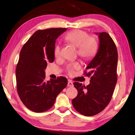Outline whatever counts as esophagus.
Segmentation results:
<instances>
[{"label":"esophagus","instance_id":"1","mask_svg":"<svg viewBox=\"0 0 135 135\" xmlns=\"http://www.w3.org/2000/svg\"><path fill=\"white\" fill-rule=\"evenodd\" d=\"M68 87H73V86H74V84H73V83L70 80H68Z\"/></svg>","mask_w":135,"mask_h":135}]
</instances>
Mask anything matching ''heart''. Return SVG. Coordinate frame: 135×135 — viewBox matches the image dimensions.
<instances>
[{"mask_svg": "<svg viewBox=\"0 0 135 135\" xmlns=\"http://www.w3.org/2000/svg\"><path fill=\"white\" fill-rule=\"evenodd\" d=\"M66 41L77 47V54L82 58L89 60L92 59L98 50L99 41L96 35H88L85 31L73 30L68 33L65 37ZM60 45L57 44L54 49V56L57 59L61 57ZM78 62H72L68 64L66 70L68 74L72 75L74 71L80 69Z\"/></svg>", "mask_w": 135, "mask_h": 135, "instance_id": "obj_1", "label": "heart"}]
</instances>
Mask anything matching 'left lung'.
Wrapping results in <instances>:
<instances>
[{"mask_svg": "<svg viewBox=\"0 0 135 135\" xmlns=\"http://www.w3.org/2000/svg\"><path fill=\"white\" fill-rule=\"evenodd\" d=\"M99 37L98 52L84 72L90 77V84L85 86L74 83L78 95L72 100V105L76 111L85 116L95 115L107 107L117 81L118 52L115 44L107 32L99 33Z\"/></svg>", "mask_w": 135, "mask_h": 135, "instance_id": "1", "label": "left lung"}]
</instances>
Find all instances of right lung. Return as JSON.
Segmentation results:
<instances>
[{"label":"right lung","mask_w":135,"mask_h":135,"mask_svg":"<svg viewBox=\"0 0 135 135\" xmlns=\"http://www.w3.org/2000/svg\"><path fill=\"white\" fill-rule=\"evenodd\" d=\"M66 28H50L35 32L24 44L17 65V90L23 104L31 111L42 112L51 108L57 95L68 85L65 77L45 80L48 63L54 60L56 39Z\"/></svg>","instance_id":"add662e5"}]
</instances>
